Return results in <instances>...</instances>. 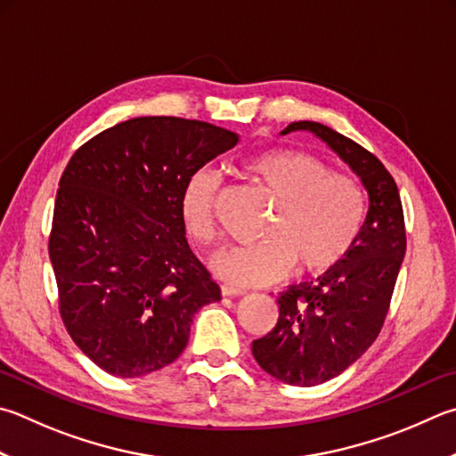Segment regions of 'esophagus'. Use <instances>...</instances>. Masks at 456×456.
Instances as JSON below:
<instances>
[{
    "label": "esophagus",
    "instance_id": "obj_1",
    "mask_svg": "<svg viewBox=\"0 0 456 456\" xmlns=\"http://www.w3.org/2000/svg\"><path fill=\"white\" fill-rule=\"evenodd\" d=\"M221 295L223 297H243L247 295L245 289H237L233 285H221Z\"/></svg>",
    "mask_w": 456,
    "mask_h": 456
}]
</instances>
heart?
Returning <instances> with one entry per match:
<instances>
[{"mask_svg":"<svg viewBox=\"0 0 456 456\" xmlns=\"http://www.w3.org/2000/svg\"><path fill=\"white\" fill-rule=\"evenodd\" d=\"M241 171L273 197V207L261 243L227 247L215 256L213 269L219 277L255 287L275 283L293 267L301 275H321L353 249L365 219V195L357 181L297 149L256 153L243 161ZM219 191V177L201 169L181 193L185 227L203 245L217 237Z\"/></svg>","mask_w":456,"mask_h":456,"instance_id":"heart-1","label":"heart"}]
</instances>
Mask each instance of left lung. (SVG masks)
<instances>
[{"instance_id":"obj_1","label":"left lung","mask_w":456,"mask_h":456,"mask_svg":"<svg viewBox=\"0 0 456 456\" xmlns=\"http://www.w3.org/2000/svg\"><path fill=\"white\" fill-rule=\"evenodd\" d=\"M299 129L337 151L369 191V213L353 249L317 283L295 285L281 295L277 325L251 346L269 375L313 387L341 375L379 337L407 251V231L399 187L375 155L314 121H295L283 135Z\"/></svg>"}]
</instances>
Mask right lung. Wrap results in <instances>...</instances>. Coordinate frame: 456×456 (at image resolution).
Instances as JSON below:
<instances>
[{
    "mask_svg": "<svg viewBox=\"0 0 456 456\" xmlns=\"http://www.w3.org/2000/svg\"><path fill=\"white\" fill-rule=\"evenodd\" d=\"M239 135L183 118H135L81 145L57 189L49 259L69 337L134 379L175 361L195 313L221 299L189 249L181 193Z\"/></svg>",
    "mask_w": 456,
    "mask_h": 456,
    "instance_id": "1",
    "label": "right lung"
}]
</instances>
